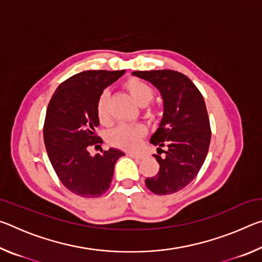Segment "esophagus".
Here are the masks:
<instances>
[{
    "label": "esophagus",
    "mask_w": 262,
    "mask_h": 262,
    "mask_svg": "<svg viewBox=\"0 0 262 262\" xmlns=\"http://www.w3.org/2000/svg\"><path fill=\"white\" fill-rule=\"evenodd\" d=\"M127 155L129 157H133V158H139V159H142L144 157L143 154H140V152H127Z\"/></svg>",
    "instance_id": "34e87169"
}]
</instances>
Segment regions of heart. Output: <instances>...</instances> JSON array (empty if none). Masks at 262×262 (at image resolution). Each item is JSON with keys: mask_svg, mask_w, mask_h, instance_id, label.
Here are the masks:
<instances>
[{"mask_svg": "<svg viewBox=\"0 0 262 262\" xmlns=\"http://www.w3.org/2000/svg\"><path fill=\"white\" fill-rule=\"evenodd\" d=\"M123 86L129 92L133 99L140 105L148 104L155 96L154 88L140 78L133 77L127 79ZM107 100V91H103L97 98L96 112L100 121H106L108 118ZM145 132L147 129L142 123H120L108 133V141L111 144L118 148L135 150L140 145Z\"/></svg>", "mask_w": 262, "mask_h": 262, "instance_id": "b5f03b06", "label": "heart"}]
</instances>
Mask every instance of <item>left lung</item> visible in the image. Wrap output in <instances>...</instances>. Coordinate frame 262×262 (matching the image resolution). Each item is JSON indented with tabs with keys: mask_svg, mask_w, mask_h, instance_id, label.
Segmentation results:
<instances>
[{
	"mask_svg": "<svg viewBox=\"0 0 262 262\" xmlns=\"http://www.w3.org/2000/svg\"><path fill=\"white\" fill-rule=\"evenodd\" d=\"M133 75L157 86L164 99L161 125L150 139V143L158 147L155 157L159 171L145 179V186L157 195L176 193L192 183L207 157L211 129L205 100L194 83L174 70H145Z\"/></svg>",
	"mask_w": 262,
	"mask_h": 262,
	"instance_id": "left-lung-1",
	"label": "left lung"
}]
</instances>
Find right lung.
<instances>
[{
  "instance_id": "obj_1",
  "label": "right lung",
  "mask_w": 262,
  "mask_h": 262,
  "mask_svg": "<svg viewBox=\"0 0 262 262\" xmlns=\"http://www.w3.org/2000/svg\"><path fill=\"white\" fill-rule=\"evenodd\" d=\"M123 73L86 70L74 75L60 84L48 104L43 123L48 158L62 185L78 196L106 193L115 163L125 155L117 149L100 150L95 157L89 152V147L103 143L96 133L97 98Z\"/></svg>"
}]
</instances>
